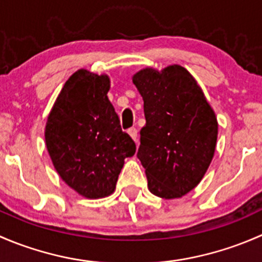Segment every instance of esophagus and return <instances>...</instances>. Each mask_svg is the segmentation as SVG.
Returning a JSON list of instances; mask_svg holds the SVG:
<instances>
[{"label":"esophagus","mask_w":262,"mask_h":262,"mask_svg":"<svg viewBox=\"0 0 262 262\" xmlns=\"http://www.w3.org/2000/svg\"><path fill=\"white\" fill-rule=\"evenodd\" d=\"M128 133H129V136H130L132 138H133V141L138 142V141H137V137H138V129H137V128H130V129H128Z\"/></svg>","instance_id":"1"}]
</instances>
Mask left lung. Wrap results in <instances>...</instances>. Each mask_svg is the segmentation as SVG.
Instances as JSON below:
<instances>
[{"instance_id": "1", "label": "left lung", "mask_w": 262, "mask_h": 262, "mask_svg": "<svg viewBox=\"0 0 262 262\" xmlns=\"http://www.w3.org/2000/svg\"><path fill=\"white\" fill-rule=\"evenodd\" d=\"M133 83L143 97L146 125L137 157L146 168L148 189L175 199L194 189L215 150L218 123L196 81L181 66L146 68Z\"/></svg>"}]
</instances>
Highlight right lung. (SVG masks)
<instances>
[{
    "instance_id": "obj_1",
    "label": "right lung",
    "mask_w": 262,
    "mask_h": 262,
    "mask_svg": "<svg viewBox=\"0 0 262 262\" xmlns=\"http://www.w3.org/2000/svg\"><path fill=\"white\" fill-rule=\"evenodd\" d=\"M110 80L80 70L63 86L46 126V143L55 170L78 194L99 199L115 189L124 160L136 143L121 130L107 99Z\"/></svg>"
}]
</instances>
